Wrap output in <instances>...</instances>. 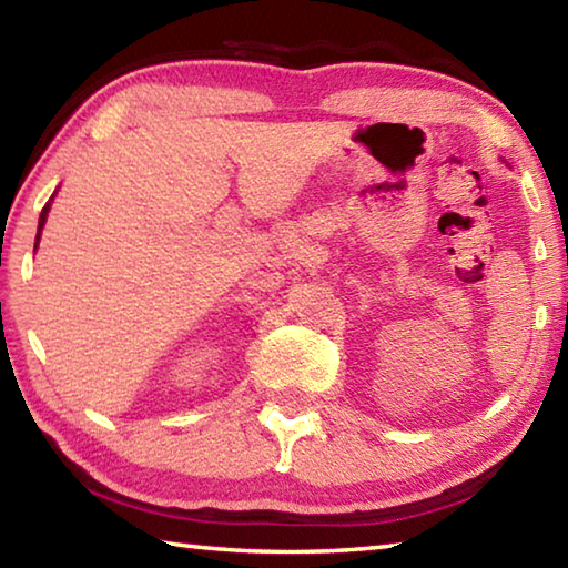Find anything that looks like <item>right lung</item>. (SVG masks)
I'll return each mask as SVG.
<instances>
[{
  "label": "right lung",
  "instance_id": "obj_1",
  "mask_svg": "<svg viewBox=\"0 0 568 568\" xmlns=\"http://www.w3.org/2000/svg\"><path fill=\"white\" fill-rule=\"evenodd\" d=\"M47 213H50V203L44 205V210H42V215H40V230L44 227V220H47ZM37 240H40V235H37Z\"/></svg>",
  "mask_w": 568,
  "mask_h": 568
}]
</instances>
